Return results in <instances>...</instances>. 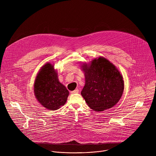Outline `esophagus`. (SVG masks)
<instances>
[{
	"mask_svg": "<svg viewBox=\"0 0 156 156\" xmlns=\"http://www.w3.org/2000/svg\"><path fill=\"white\" fill-rule=\"evenodd\" d=\"M78 92H79V90H78V89H76V90H75L74 91H72L71 93L72 94H77V93H78Z\"/></svg>",
	"mask_w": 156,
	"mask_h": 156,
	"instance_id": "obj_1",
	"label": "esophagus"
}]
</instances>
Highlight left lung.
Segmentation results:
<instances>
[{
	"label": "left lung",
	"instance_id": "obj_1",
	"mask_svg": "<svg viewBox=\"0 0 156 156\" xmlns=\"http://www.w3.org/2000/svg\"><path fill=\"white\" fill-rule=\"evenodd\" d=\"M85 84L81 92L87 105L99 112L113 107L120 101L124 90V81L118 69L103 57L89 63H81Z\"/></svg>",
	"mask_w": 156,
	"mask_h": 156
}]
</instances>
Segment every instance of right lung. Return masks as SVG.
<instances>
[{
    "label": "right lung",
    "mask_w": 156,
    "mask_h": 156,
    "mask_svg": "<svg viewBox=\"0 0 156 156\" xmlns=\"http://www.w3.org/2000/svg\"><path fill=\"white\" fill-rule=\"evenodd\" d=\"M33 90L37 101L51 110L63 106L69 95V91L58 80L57 70L50 62L44 64L38 72Z\"/></svg>",
    "instance_id": "obj_1"
}]
</instances>
